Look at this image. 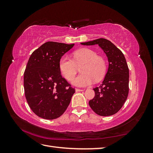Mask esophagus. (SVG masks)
<instances>
[{
	"mask_svg": "<svg viewBox=\"0 0 153 153\" xmlns=\"http://www.w3.org/2000/svg\"><path fill=\"white\" fill-rule=\"evenodd\" d=\"M84 91V89H75V91L76 92H81V91Z\"/></svg>",
	"mask_w": 153,
	"mask_h": 153,
	"instance_id": "obj_1",
	"label": "esophagus"
}]
</instances>
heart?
Listing matches in <instances>:
<instances>
[{
  "mask_svg": "<svg viewBox=\"0 0 153 153\" xmlns=\"http://www.w3.org/2000/svg\"><path fill=\"white\" fill-rule=\"evenodd\" d=\"M76 64L82 65L79 75L71 80L72 84L77 87H87L92 84L94 80L98 82L104 76L106 65L103 57L98 56L95 51L84 48L74 53V59L64 55L59 60L60 71L66 79L69 80L76 71Z\"/></svg>",
  "mask_w": 153,
  "mask_h": 153,
  "instance_id": "heart-1",
  "label": "heart"
}]
</instances>
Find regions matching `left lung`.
<instances>
[{"mask_svg":"<svg viewBox=\"0 0 153 153\" xmlns=\"http://www.w3.org/2000/svg\"><path fill=\"white\" fill-rule=\"evenodd\" d=\"M82 45H98L108 59V68L100 86L95 87L94 98L89 104L101 116L116 114L126 101L129 92V69L123 52L108 39H97Z\"/></svg>","mask_w":153,"mask_h":153,"instance_id":"8db88e82","label":"left lung"}]
</instances>
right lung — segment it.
I'll return each mask as SVG.
<instances>
[{"label": "right lung", "instance_id": "1", "mask_svg": "<svg viewBox=\"0 0 153 153\" xmlns=\"http://www.w3.org/2000/svg\"><path fill=\"white\" fill-rule=\"evenodd\" d=\"M73 46L48 41L30 55L24 76L25 95L30 108L39 117L57 119L70 103L75 89L62 77L59 62Z\"/></svg>", "mask_w": 153, "mask_h": 153}]
</instances>
